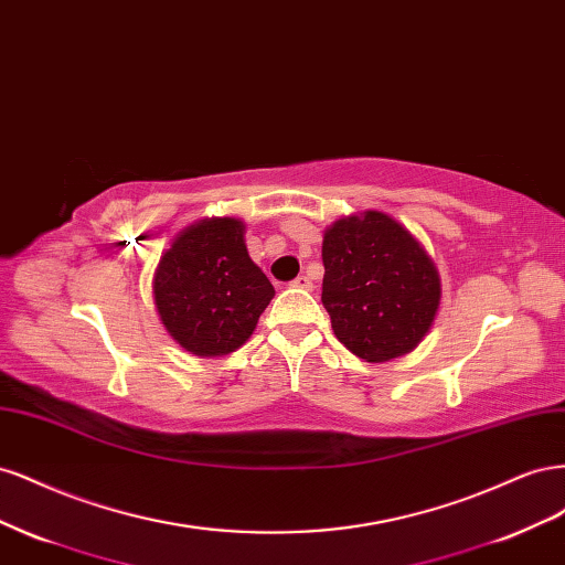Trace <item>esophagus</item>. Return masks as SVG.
<instances>
[{"mask_svg": "<svg viewBox=\"0 0 565 565\" xmlns=\"http://www.w3.org/2000/svg\"><path fill=\"white\" fill-rule=\"evenodd\" d=\"M292 285H295V287H301V289H311V287H313L311 278H309V276H303V273H301L299 278H295V282H292Z\"/></svg>", "mask_w": 565, "mask_h": 565, "instance_id": "obj_1", "label": "esophagus"}]
</instances>
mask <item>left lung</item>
I'll return each mask as SVG.
<instances>
[{
  "instance_id": "1",
  "label": "left lung",
  "mask_w": 565,
  "mask_h": 565,
  "mask_svg": "<svg viewBox=\"0 0 565 565\" xmlns=\"http://www.w3.org/2000/svg\"><path fill=\"white\" fill-rule=\"evenodd\" d=\"M322 306L337 339L367 363L413 351L440 303L434 262L382 212L341 218L322 241Z\"/></svg>"
}]
</instances>
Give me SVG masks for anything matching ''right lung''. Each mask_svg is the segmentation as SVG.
Here are the masks:
<instances>
[{
  "mask_svg": "<svg viewBox=\"0 0 565 565\" xmlns=\"http://www.w3.org/2000/svg\"><path fill=\"white\" fill-rule=\"evenodd\" d=\"M167 332L195 355L243 347L268 301L270 280L245 247V224L210 218L181 233L160 259L152 282Z\"/></svg>",
  "mask_w": 565,
  "mask_h": 565,
  "instance_id": "1",
  "label": "right lung"
}]
</instances>
